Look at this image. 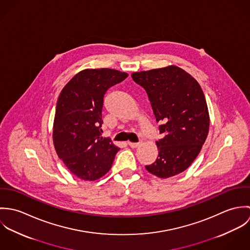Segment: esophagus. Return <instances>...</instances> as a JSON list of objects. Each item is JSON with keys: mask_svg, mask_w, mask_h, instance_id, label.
<instances>
[{"mask_svg": "<svg viewBox=\"0 0 250 250\" xmlns=\"http://www.w3.org/2000/svg\"><path fill=\"white\" fill-rule=\"evenodd\" d=\"M129 144V146L131 147V148H137V147H139L140 146V143H128Z\"/></svg>", "mask_w": 250, "mask_h": 250, "instance_id": "esophagus-1", "label": "esophagus"}]
</instances>
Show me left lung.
<instances>
[{
	"label": "left lung",
	"instance_id": "1",
	"mask_svg": "<svg viewBox=\"0 0 250 250\" xmlns=\"http://www.w3.org/2000/svg\"><path fill=\"white\" fill-rule=\"evenodd\" d=\"M145 89L163 138L156 142L157 160L145 168L159 178L185 171L198 156L210 127L206 99L198 82L178 66L135 72Z\"/></svg>",
	"mask_w": 250,
	"mask_h": 250
}]
</instances>
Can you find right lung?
<instances>
[{
	"mask_svg": "<svg viewBox=\"0 0 250 250\" xmlns=\"http://www.w3.org/2000/svg\"><path fill=\"white\" fill-rule=\"evenodd\" d=\"M125 72L84 69L62 88L53 127L56 152L75 176L94 181L110 169L119 148L101 137L102 108L107 89L124 81Z\"/></svg>",
	"mask_w": 250,
	"mask_h": 250,
	"instance_id": "add662e5",
	"label": "right lung"
}]
</instances>
